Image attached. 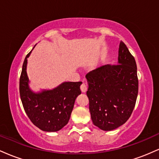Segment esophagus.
<instances>
[{
	"label": "esophagus",
	"instance_id": "34e87169",
	"mask_svg": "<svg viewBox=\"0 0 159 159\" xmlns=\"http://www.w3.org/2000/svg\"><path fill=\"white\" fill-rule=\"evenodd\" d=\"M80 88H81V90L82 93H85L86 91L87 90V86L85 84H81V87H80Z\"/></svg>",
	"mask_w": 159,
	"mask_h": 159
}]
</instances>
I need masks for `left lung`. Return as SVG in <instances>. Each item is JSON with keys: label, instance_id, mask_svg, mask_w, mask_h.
Returning <instances> with one entry per match:
<instances>
[{"label": "left lung", "instance_id": "obj_1", "mask_svg": "<svg viewBox=\"0 0 159 159\" xmlns=\"http://www.w3.org/2000/svg\"><path fill=\"white\" fill-rule=\"evenodd\" d=\"M118 53V64L102 66L86 75L91 119L104 131L114 130L125 123L138 97L135 60L123 42Z\"/></svg>", "mask_w": 159, "mask_h": 159}]
</instances>
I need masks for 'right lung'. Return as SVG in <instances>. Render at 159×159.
Here are the masks:
<instances>
[{
    "label": "right lung",
    "mask_w": 159,
    "mask_h": 159,
    "mask_svg": "<svg viewBox=\"0 0 159 159\" xmlns=\"http://www.w3.org/2000/svg\"><path fill=\"white\" fill-rule=\"evenodd\" d=\"M23 63L19 80V93L24 109L36 127L45 132H57L68 123L75 101L81 91V82H64L51 90L34 93L29 88L27 57Z\"/></svg>",
    "instance_id": "right-lung-1"
}]
</instances>
